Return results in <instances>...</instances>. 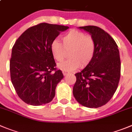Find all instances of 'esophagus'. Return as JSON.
Segmentation results:
<instances>
[{"mask_svg":"<svg viewBox=\"0 0 132 132\" xmlns=\"http://www.w3.org/2000/svg\"><path fill=\"white\" fill-rule=\"evenodd\" d=\"M69 73H70V72H66V71H64H64H62V73H63L64 76H66V75L68 74Z\"/></svg>","mask_w":132,"mask_h":132,"instance_id":"1","label":"esophagus"}]
</instances>
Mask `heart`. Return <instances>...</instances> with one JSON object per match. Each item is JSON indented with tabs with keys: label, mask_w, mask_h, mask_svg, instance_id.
Returning <instances> with one entry per match:
<instances>
[{
	"label": "heart",
	"mask_w": 132,
	"mask_h": 132,
	"mask_svg": "<svg viewBox=\"0 0 132 132\" xmlns=\"http://www.w3.org/2000/svg\"><path fill=\"white\" fill-rule=\"evenodd\" d=\"M62 42L55 40L50 45L51 54L58 62L62 61L69 51L70 59L59 63V68L72 71L79 66L86 67L92 62L96 52V42L90 35L71 30L62 37Z\"/></svg>",
	"instance_id": "obj_1"
}]
</instances>
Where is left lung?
Returning a JSON list of instances; mask_svg holds the SVG:
<instances>
[{"instance_id":"obj_1","label":"left lung","mask_w":132,"mask_h":132,"mask_svg":"<svg viewBox=\"0 0 132 132\" xmlns=\"http://www.w3.org/2000/svg\"><path fill=\"white\" fill-rule=\"evenodd\" d=\"M88 32L96 42L92 62L76 73L73 94L83 106L97 108L106 104L114 95L120 77L118 45L107 32L96 26L80 27Z\"/></svg>"}]
</instances>
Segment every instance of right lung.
Returning a JSON list of instances; mask_svg holds the SVG:
<instances>
[{"instance_id": "add662e5", "label": "right lung", "mask_w": 132, "mask_h": 132, "mask_svg": "<svg viewBox=\"0 0 132 132\" xmlns=\"http://www.w3.org/2000/svg\"><path fill=\"white\" fill-rule=\"evenodd\" d=\"M69 29L42 23L26 30L12 47L10 62L12 83L18 96L32 105L49 103L55 88L64 77L50 50L60 32Z\"/></svg>"}]
</instances>
